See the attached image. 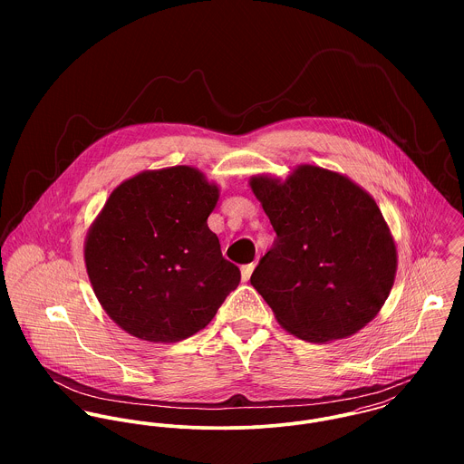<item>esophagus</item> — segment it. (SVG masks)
<instances>
[{"instance_id":"esophagus-1","label":"esophagus","mask_w":464,"mask_h":464,"mask_svg":"<svg viewBox=\"0 0 464 464\" xmlns=\"http://www.w3.org/2000/svg\"><path fill=\"white\" fill-rule=\"evenodd\" d=\"M254 269H256V263L243 266V267H241V278H243V282H248V280H250V276H252Z\"/></svg>"}]
</instances>
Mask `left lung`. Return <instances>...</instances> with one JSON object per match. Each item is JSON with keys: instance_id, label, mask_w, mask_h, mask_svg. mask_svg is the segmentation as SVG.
I'll list each match as a JSON object with an SVG mask.
<instances>
[{"instance_id": "8db88e82", "label": "left lung", "mask_w": 464, "mask_h": 464, "mask_svg": "<svg viewBox=\"0 0 464 464\" xmlns=\"http://www.w3.org/2000/svg\"><path fill=\"white\" fill-rule=\"evenodd\" d=\"M276 241L250 282L282 329L311 343L366 327L395 284V237L373 197L346 175L300 164L285 179L254 175Z\"/></svg>"}]
</instances>
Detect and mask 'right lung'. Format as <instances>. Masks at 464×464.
I'll return each instance as SVG.
<instances>
[{"mask_svg": "<svg viewBox=\"0 0 464 464\" xmlns=\"http://www.w3.org/2000/svg\"><path fill=\"white\" fill-rule=\"evenodd\" d=\"M218 184L193 166L148 169L121 182L91 223L83 261L109 318L150 343L205 329L241 280L207 218Z\"/></svg>", "mask_w": 464, "mask_h": 464, "instance_id": "obj_1", "label": "right lung"}]
</instances>
